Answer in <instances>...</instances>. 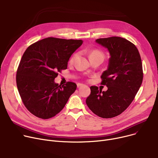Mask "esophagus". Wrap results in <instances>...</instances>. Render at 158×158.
Wrapping results in <instances>:
<instances>
[{
	"label": "esophagus",
	"instance_id": "obj_1",
	"mask_svg": "<svg viewBox=\"0 0 158 158\" xmlns=\"http://www.w3.org/2000/svg\"><path fill=\"white\" fill-rule=\"evenodd\" d=\"M83 85H84L81 84V83H77V88H79V87H81V86H82Z\"/></svg>",
	"mask_w": 158,
	"mask_h": 158
}]
</instances>
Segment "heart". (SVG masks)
<instances>
[{
    "label": "heart",
    "instance_id": "b5f03b06",
    "mask_svg": "<svg viewBox=\"0 0 158 158\" xmlns=\"http://www.w3.org/2000/svg\"><path fill=\"white\" fill-rule=\"evenodd\" d=\"M77 56H78V53L73 54L72 56V57H70L69 62L70 63H73L74 61L76 60V59L77 58ZM89 57L90 60H92V59H95V58H101V59H102L103 60L104 58V55L101 51H99V50L94 49V50H92V51H90L89 52Z\"/></svg>",
    "mask_w": 158,
    "mask_h": 158
}]
</instances>
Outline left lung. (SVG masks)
<instances>
[{
    "label": "left lung",
    "mask_w": 158,
    "mask_h": 158,
    "mask_svg": "<svg viewBox=\"0 0 158 158\" xmlns=\"http://www.w3.org/2000/svg\"><path fill=\"white\" fill-rule=\"evenodd\" d=\"M96 42L108 50V68L101 76V85L107 90L102 92L97 86H91L87 106L94 114L110 118L125 111L142 83V63L136 47L129 40L118 36L96 40Z\"/></svg>",
    "instance_id": "8db88e82"
}]
</instances>
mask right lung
Instances as JSON below:
<instances>
[{"instance_id":"right-lung-1","label":"right lung","mask_w":158,"mask_h":158,"mask_svg":"<svg viewBox=\"0 0 158 158\" xmlns=\"http://www.w3.org/2000/svg\"><path fill=\"white\" fill-rule=\"evenodd\" d=\"M82 44L81 40L49 37L27 47L16 71V81L22 101L36 117L51 118L59 113L76 91L73 82L59 85L54 79L67 69L71 55Z\"/></svg>"}]
</instances>
